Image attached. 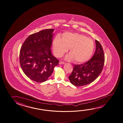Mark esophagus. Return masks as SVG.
I'll return each instance as SVG.
<instances>
[{
	"label": "esophagus",
	"instance_id": "esophagus-1",
	"mask_svg": "<svg viewBox=\"0 0 123 123\" xmlns=\"http://www.w3.org/2000/svg\"><path fill=\"white\" fill-rule=\"evenodd\" d=\"M59 63V64H65V62H62V61H60Z\"/></svg>",
	"mask_w": 123,
	"mask_h": 123
}]
</instances>
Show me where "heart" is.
<instances>
[{
    "label": "heart",
    "mask_w": 123,
    "mask_h": 123,
    "mask_svg": "<svg viewBox=\"0 0 123 123\" xmlns=\"http://www.w3.org/2000/svg\"><path fill=\"white\" fill-rule=\"evenodd\" d=\"M54 51L56 57L62 56L69 49V54L65 57L68 61L82 63L88 60L94 49L93 41L84 35L65 33L61 39L57 36L53 42Z\"/></svg>",
    "instance_id": "obj_1"
}]
</instances>
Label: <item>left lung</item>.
Segmentation results:
<instances>
[{
  "mask_svg": "<svg viewBox=\"0 0 123 123\" xmlns=\"http://www.w3.org/2000/svg\"><path fill=\"white\" fill-rule=\"evenodd\" d=\"M96 49L92 58L85 63L75 65L68 78L75 86L88 85L95 80L103 70L105 56L100 43L95 40Z\"/></svg>",
  "mask_w": 123,
  "mask_h": 123,
  "instance_id": "1",
  "label": "left lung"
}]
</instances>
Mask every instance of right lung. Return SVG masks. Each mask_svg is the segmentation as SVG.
Here are the masks:
<instances>
[{"label":"right lung","mask_w":123,"mask_h":123,"mask_svg":"<svg viewBox=\"0 0 123 123\" xmlns=\"http://www.w3.org/2000/svg\"><path fill=\"white\" fill-rule=\"evenodd\" d=\"M54 29H45L31 35L24 42L20 62L24 73L32 81H46L59 61L51 51Z\"/></svg>","instance_id":"obj_1"}]
</instances>
